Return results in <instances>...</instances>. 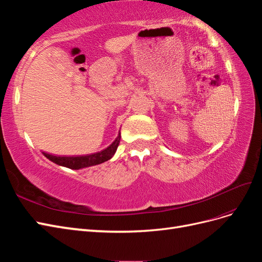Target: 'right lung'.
Listing matches in <instances>:
<instances>
[{"instance_id":"add662e5","label":"right lung","mask_w":262,"mask_h":262,"mask_svg":"<svg viewBox=\"0 0 262 262\" xmlns=\"http://www.w3.org/2000/svg\"><path fill=\"white\" fill-rule=\"evenodd\" d=\"M120 139H121V137L119 136L117 138V140L107 149L102 150L101 153L94 154V155L89 156V157L67 158V160H66V158H53V157H50V158H51V161L53 163H55L59 166H63V167L70 168V169L80 170V169H83V168L92 167V166L100 165V164L105 163L109 160H112L113 156L116 153L117 148H118L119 143H120Z\"/></svg>"}]
</instances>
